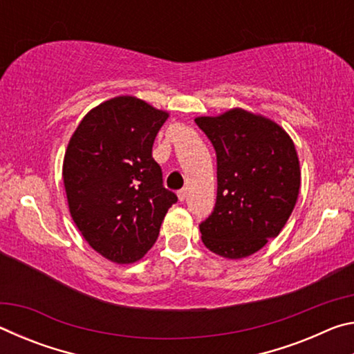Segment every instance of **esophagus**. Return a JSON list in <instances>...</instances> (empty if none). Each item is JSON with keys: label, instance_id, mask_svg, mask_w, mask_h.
Segmentation results:
<instances>
[{"label": "esophagus", "instance_id": "esophagus-1", "mask_svg": "<svg viewBox=\"0 0 354 354\" xmlns=\"http://www.w3.org/2000/svg\"><path fill=\"white\" fill-rule=\"evenodd\" d=\"M185 196H187V189H181V190L178 192V198H179V201H184Z\"/></svg>", "mask_w": 354, "mask_h": 354}]
</instances>
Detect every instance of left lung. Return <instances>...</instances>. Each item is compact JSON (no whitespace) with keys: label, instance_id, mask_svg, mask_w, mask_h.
<instances>
[{"label":"left lung","instance_id":"8db88e82","mask_svg":"<svg viewBox=\"0 0 354 354\" xmlns=\"http://www.w3.org/2000/svg\"><path fill=\"white\" fill-rule=\"evenodd\" d=\"M217 154V201L200 225L212 253L242 259L277 237L295 207L301 171L290 136L273 120L234 107L196 117Z\"/></svg>","mask_w":354,"mask_h":354}]
</instances>
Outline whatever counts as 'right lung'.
Returning <instances> with one entry per match:
<instances>
[{
  "mask_svg": "<svg viewBox=\"0 0 354 354\" xmlns=\"http://www.w3.org/2000/svg\"><path fill=\"white\" fill-rule=\"evenodd\" d=\"M169 112L129 95L104 101L77 124L64 156L71 218L88 245L115 263L142 259L178 201L162 184L153 143Z\"/></svg>",
  "mask_w": 354,
  "mask_h": 354,
  "instance_id": "1",
  "label": "right lung"
}]
</instances>
